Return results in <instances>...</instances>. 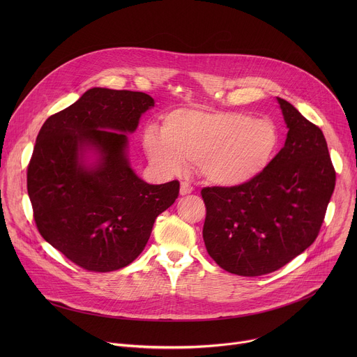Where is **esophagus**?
<instances>
[{
  "label": "esophagus",
  "mask_w": 357,
  "mask_h": 357,
  "mask_svg": "<svg viewBox=\"0 0 357 357\" xmlns=\"http://www.w3.org/2000/svg\"><path fill=\"white\" fill-rule=\"evenodd\" d=\"M192 190H193V186L189 183V182H181V188H179V193L182 195V196H185V195H189V193H192Z\"/></svg>",
  "instance_id": "34e87169"
}]
</instances>
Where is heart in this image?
I'll use <instances>...</instances> for the list:
<instances>
[{
	"label": "heart",
	"mask_w": 357,
	"mask_h": 357,
	"mask_svg": "<svg viewBox=\"0 0 357 357\" xmlns=\"http://www.w3.org/2000/svg\"><path fill=\"white\" fill-rule=\"evenodd\" d=\"M142 146L164 174L181 172L195 161L202 178L219 188H241L274 162L281 132L268 119L244 112L176 109L162 117L160 131L145 130Z\"/></svg>",
	"instance_id": "1"
}]
</instances>
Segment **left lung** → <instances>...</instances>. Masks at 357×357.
<instances>
[{
    "mask_svg": "<svg viewBox=\"0 0 357 357\" xmlns=\"http://www.w3.org/2000/svg\"><path fill=\"white\" fill-rule=\"evenodd\" d=\"M288 128L284 148L254 182L234 189L205 188L203 225L209 256L243 277L273 273L317 238L336 174L319 127L277 97Z\"/></svg>",
    "mask_w": 357,
    "mask_h": 357,
    "instance_id": "1",
    "label": "left lung"
}]
</instances>
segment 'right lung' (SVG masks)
<instances>
[{
    "mask_svg": "<svg viewBox=\"0 0 357 357\" xmlns=\"http://www.w3.org/2000/svg\"><path fill=\"white\" fill-rule=\"evenodd\" d=\"M155 101L141 91L93 87L42 126L28 195L42 237L89 271L109 273L142 252L179 182L149 185L131 167L128 135Z\"/></svg>",
    "mask_w": 357,
    "mask_h": 357,
    "instance_id": "1",
    "label": "right lung"
}]
</instances>
